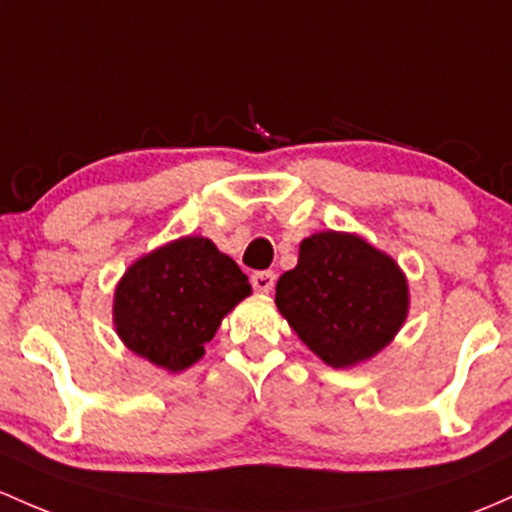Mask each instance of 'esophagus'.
I'll return each instance as SVG.
<instances>
[{"label": "esophagus", "mask_w": 512, "mask_h": 512, "mask_svg": "<svg viewBox=\"0 0 512 512\" xmlns=\"http://www.w3.org/2000/svg\"><path fill=\"white\" fill-rule=\"evenodd\" d=\"M274 272H255L250 277V282H252V289L255 291H260V294H269V291L274 289Z\"/></svg>", "instance_id": "obj_1"}]
</instances>
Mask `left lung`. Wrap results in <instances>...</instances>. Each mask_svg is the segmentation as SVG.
I'll return each mask as SVG.
<instances>
[{
  "instance_id": "obj_1",
  "label": "left lung",
  "mask_w": 512,
  "mask_h": 512,
  "mask_svg": "<svg viewBox=\"0 0 512 512\" xmlns=\"http://www.w3.org/2000/svg\"><path fill=\"white\" fill-rule=\"evenodd\" d=\"M274 303L294 333L335 369L384 350L408 316V282L386 252L352 233L325 230L299 247Z\"/></svg>"
}]
</instances>
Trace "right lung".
<instances>
[{"label":"right lung","instance_id":"obj_1","mask_svg":"<svg viewBox=\"0 0 512 512\" xmlns=\"http://www.w3.org/2000/svg\"><path fill=\"white\" fill-rule=\"evenodd\" d=\"M252 286L209 238L187 235L157 247L126 269L114 294V325L123 345L167 372L204 357Z\"/></svg>","mask_w":512,"mask_h":512}]
</instances>
